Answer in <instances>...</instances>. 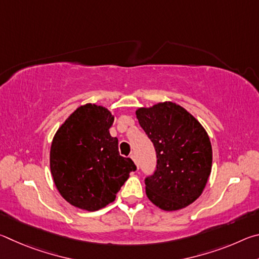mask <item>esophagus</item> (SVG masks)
Returning a JSON list of instances; mask_svg holds the SVG:
<instances>
[{
	"instance_id": "34e87169",
	"label": "esophagus",
	"mask_w": 259,
	"mask_h": 259,
	"mask_svg": "<svg viewBox=\"0 0 259 259\" xmlns=\"http://www.w3.org/2000/svg\"><path fill=\"white\" fill-rule=\"evenodd\" d=\"M130 157H131V159H133V161L135 162L136 165H137V168H139V163H138V160H137V157H136V155H135V154H133V155H131Z\"/></svg>"
}]
</instances>
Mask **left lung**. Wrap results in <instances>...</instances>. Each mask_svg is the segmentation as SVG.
Wrapping results in <instances>:
<instances>
[{
  "instance_id": "left-lung-1",
  "label": "left lung",
  "mask_w": 259,
  "mask_h": 259,
  "mask_svg": "<svg viewBox=\"0 0 259 259\" xmlns=\"http://www.w3.org/2000/svg\"><path fill=\"white\" fill-rule=\"evenodd\" d=\"M136 116L154 144L157 164L145 179L148 200L164 211H176L202 194L211 172L212 148L202 124L172 102L136 109Z\"/></svg>"
}]
</instances>
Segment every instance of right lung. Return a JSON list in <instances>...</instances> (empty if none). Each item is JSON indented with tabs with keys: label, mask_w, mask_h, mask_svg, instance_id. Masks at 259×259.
<instances>
[{
	"label": "right lung",
	"mask_w": 259,
	"mask_h": 259,
	"mask_svg": "<svg viewBox=\"0 0 259 259\" xmlns=\"http://www.w3.org/2000/svg\"><path fill=\"white\" fill-rule=\"evenodd\" d=\"M114 115L106 107L85 104L59 126L50 148V170L60 195L69 204L97 211L112 203L135 171L109 134Z\"/></svg>",
	"instance_id": "1"
}]
</instances>
